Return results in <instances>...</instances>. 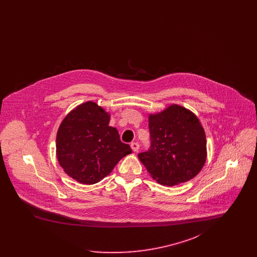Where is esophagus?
Listing matches in <instances>:
<instances>
[{"label":"esophagus","mask_w":257,"mask_h":257,"mask_svg":"<svg viewBox=\"0 0 257 257\" xmlns=\"http://www.w3.org/2000/svg\"><path fill=\"white\" fill-rule=\"evenodd\" d=\"M131 148L134 150L135 152H137L139 150V148H140V146H139L138 143H132L131 144Z\"/></svg>","instance_id":"1"}]
</instances>
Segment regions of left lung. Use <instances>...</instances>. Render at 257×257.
<instances>
[{
  "instance_id": "left-lung-1",
  "label": "left lung",
  "mask_w": 257,
  "mask_h": 257,
  "mask_svg": "<svg viewBox=\"0 0 257 257\" xmlns=\"http://www.w3.org/2000/svg\"><path fill=\"white\" fill-rule=\"evenodd\" d=\"M151 147L139 159L153 179L164 186H175L194 178L207 157L206 136L196 114L171 104L148 115Z\"/></svg>"
}]
</instances>
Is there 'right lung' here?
Instances as JSON below:
<instances>
[{"mask_svg":"<svg viewBox=\"0 0 257 257\" xmlns=\"http://www.w3.org/2000/svg\"><path fill=\"white\" fill-rule=\"evenodd\" d=\"M110 114L96 102L87 101L70 110L57 133L56 155L64 172L79 183L92 185L109 175L115 165L132 153Z\"/></svg>","mask_w":257,"mask_h":257,"instance_id":"add662e5","label":"right lung"}]
</instances>
